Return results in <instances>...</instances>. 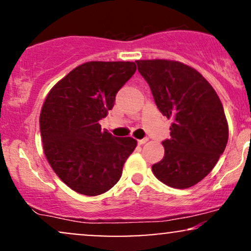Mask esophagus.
Instances as JSON below:
<instances>
[{"mask_svg":"<svg viewBox=\"0 0 251 251\" xmlns=\"http://www.w3.org/2000/svg\"><path fill=\"white\" fill-rule=\"evenodd\" d=\"M148 142H149L148 138H144V139H139V140H138V144H139V145H144V144L148 143Z\"/></svg>","mask_w":251,"mask_h":251,"instance_id":"esophagus-1","label":"esophagus"}]
</instances>
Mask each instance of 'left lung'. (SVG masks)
<instances>
[{
  "label": "left lung",
  "instance_id": "left-lung-1",
  "mask_svg": "<svg viewBox=\"0 0 251 251\" xmlns=\"http://www.w3.org/2000/svg\"><path fill=\"white\" fill-rule=\"evenodd\" d=\"M158 109L172 120L164 158L152 165L162 183L188 189L203 179L226 150L229 128L223 105L200 72L171 60H138Z\"/></svg>",
  "mask_w": 251,
  "mask_h": 251
}]
</instances>
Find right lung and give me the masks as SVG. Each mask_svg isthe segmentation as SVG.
<instances>
[{"label": "right lung", "instance_id": "add662e5", "mask_svg": "<svg viewBox=\"0 0 251 251\" xmlns=\"http://www.w3.org/2000/svg\"><path fill=\"white\" fill-rule=\"evenodd\" d=\"M135 70L129 61L82 63L43 102L40 131L46 158L57 177L79 194L98 196L113 188L137 146L133 138L113 137L99 124Z\"/></svg>", "mask_w": 251, "mask_h": 251}]
</instances>
